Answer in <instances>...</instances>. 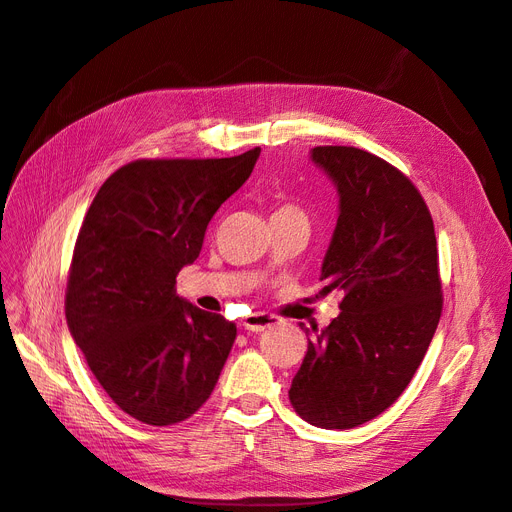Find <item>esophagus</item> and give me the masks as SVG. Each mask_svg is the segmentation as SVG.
I'll return each mask as SVG.
<instances>
[{
	"label": "esophagus",
	"mask_w": 512,
	"mask_h": 512,
	"mask_svg": "<svg viewBox=\"0 0 512 512\" xmlns=\"http://www.w3.org/2000/svg\"><path fill=\"white\" fill-rule=\"evenodd\" d=\"M279 321H281L279 317L268 315V313H251V315L244 317L242 328L248 330V332H261V330H266L274 324H279Z\"/></svg>",
	"instance_id": "1"
}]
</instances>
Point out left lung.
<instances>
[{
    "label": "left lung",
    "instance_id": "left-lung-1",
    "mask_svg": "<svg viewBox=\"0 0 512 512\" xmlns=\"http://www.w3.org/2000/svg\"><path fill=\"white\" fill-rule=\"evenodd\" d=\"M311 160L339 193V218L321 264V294L343 291L326 330L304 328L309 349L289 388L294 410L321 429H354L401 397L442 315L433 218L410 178L347 145Z\"/></svg>",
    "mask_w": 512,
    "mask_h": 512
}]
</instances>
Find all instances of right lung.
Instances as JSON below:
<instances>
[{
    "label": "right lung",
    "instance_id": "add662e5",
    "mask_svg": "<svg viewBox=\"0 0 512 512\" xmlns=\"http://www.w3.org/2000/svg\"><path fill=\"white\" fill-rule=\"evenodd\" d=\"M259 148L231 158H156L120 167L79 229L66 321L122 412L167 427L210 399L236 324L175 294L210 218L248 180Z\"/></svg>",
    "mask_w": 512,
    "mask_h": 512
}]
</instances>
